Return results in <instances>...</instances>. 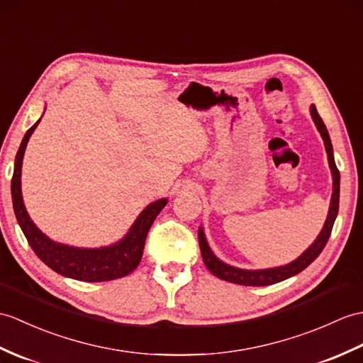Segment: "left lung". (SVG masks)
<instances>
[{"label":"left lung","mask_w":363,"mask_h":363,"mask_svg":"<svg viewBox=\"0 0 363 363\" xmlns=\"http://www.w3.org/2000/svg\"><path fill=\"white\" fill-rule=\"evenodd\" d=\"M311 117L317 126L320 136L323 139L325 150L328 155V164H330V170L333 174V195L330 202V210H328L326 221L323 224L322 232L318 233V237L314 240V242L303 252V254L296 258L291 263L278 267H269V269H240L224 263L220 258H218L212 249H210L206 233L202 227L198 230V240H199V247H201V255L202 261H204L206 267L213 275L221 278L224 281H230L235 284H242V286H269L278 281H283L286 278H291L294 275L300 274L303 269H306L313 261L322 254L323 247L326 246L328 240H330V235L333 230L334 221L337 218V212H339V198H340V173L337 170V165L334 161V153H333V143L330 139V134H328L326 126L322 121V117L318 116L315 105H311L309 108Z\"/></svg>","instance_id":"obj_1"}]
</instances>
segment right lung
<instances>
[{"label": "right lung", "mask_w": 363, "mask_h": 363, "mask_svg": "<svg viewBox=\"0 0 363 363\" xmlns=\"http://www.w3.org/2000/svg\"><path fill=\"white\" fill-rule=\"evenodd\" d=\"M40 121L41 119L30 126L21 140L18 153L15 157L11 187L16 221H18L29 246L52 271L63 277L74 278V280L92 283L109 281L131 274L140 263L150 227L156 220V216L161 213V210L167 206L168 199L162 198L148 204L136 218V221L133 223L125 237L114 244H109V246L92 249L74 247L50 240L30 220L21 195V167L24 151H26L28 142Z\"/></svg>", "instance_id": "obj_1"}]
</instances>
